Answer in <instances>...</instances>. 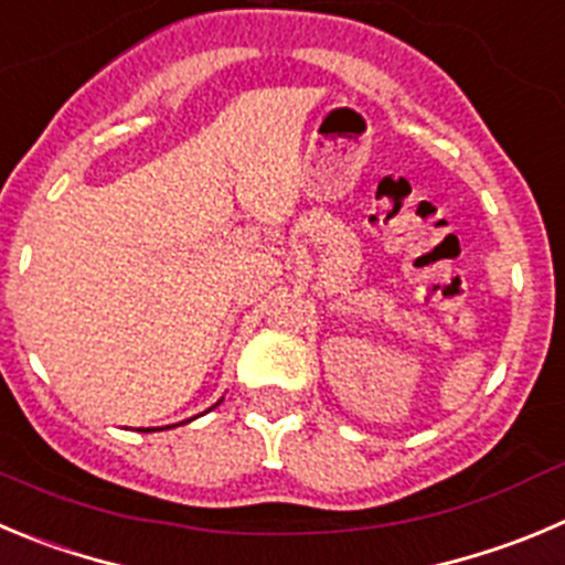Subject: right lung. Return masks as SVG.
Masks as SVG:
<instances>
[{"mask_svg": "<svg viewBox=\"0 0 565 565\" xmlns=\"http://www.w3.org/2000/svg\"><path fill=\"white\" fill-rule=\"evenodd\" d=\"M217 404H220V402H217Z\"/></svg>", "mask_w": 565, "mask_h": 565, "instance_id": "1", "label": "right lung"}]
</instances>
